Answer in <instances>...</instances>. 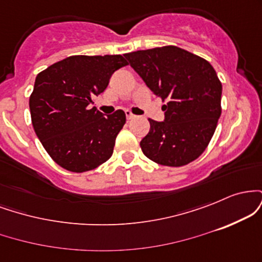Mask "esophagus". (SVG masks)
Wrapping results in <instances>:
<instances>
[{"label":"esophagus","mask_w":262,"mask_h":262,"mask_svg":"<svg viewBox=\"0 0 262 262\" xmlns=\"http://www.w3.org/2000/svg\"><path fill=\"white\" fill-rule=\"evenodd\" d=\"M125 116H127L128 121H132V119L135 118V114H133L132 112H129V111H127V112H125Z\"/></svg>","instance_id":"34e87169"}]
</instances>
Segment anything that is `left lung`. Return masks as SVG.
<instances>
[{"instance_id": "1", "label": "left lung", "mask_w": 262, "mask_h": 262, "mask_svg": "<svg viewBox=\"0 0 262 262\" xmlns=\"http://www.w3.org/2000/svg\"><path fill=\"white\" fill-rule=\"evenodd\" d=\"M155 97L165 104V122L149 119L140 141L144 155L156 164L180 167L202 155L222 113V82L206 59L175 47L125 54Z\"/></svg>"}]
</instances>
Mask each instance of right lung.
Returning a JSON list of instances; mask_svg holds the SVG:
<instances>
[{
  "instance_id": "obj_1",
  "label": "right lung",
  "mask_w": 262,
  "mask_h": 262,
  "mask_svg": "<svg viewBox=\"0 0 262 262\" xmlns=\"http://www.w3.org/2000/svg\"><path fill=\"white\" fill-rule=\"evenodd\" d=\"M125 65L122 55H73L37 75L29 97L32 124L62 169L86 172L112 156L125 113L118 110L104 117L89 106L106 90L114 71Z\"/></svg>"
}]
</instances>
